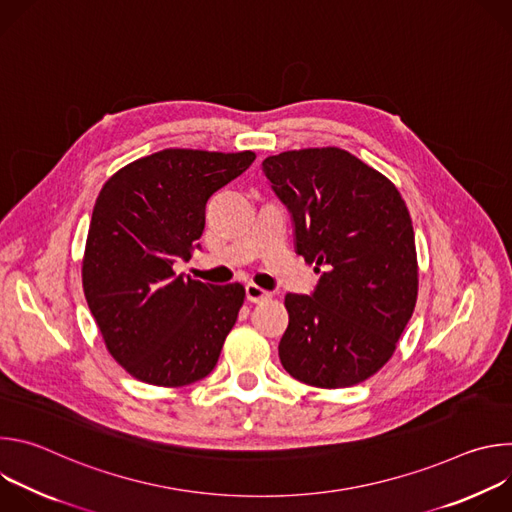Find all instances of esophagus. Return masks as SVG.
I'll return each mask as SVG.
<instances>
[{"label": "esophagus", "mask_w": 512, "mask_h": 512, "mask_svg": "<svg viewBox=\"0 0 512 512\" xmlns=\"http://www.w3.org/2000/svg\"><path fill=\"white\" fill-rule=\"evenodd\" d=\"M245 294H247V300L253 302V304H259V302H265V300L271 298V294H269L267 289H263V287L255 285V283H249L245 287Z\"/></svg>", "instance_id": "1"}]
</instances>
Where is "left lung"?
Listing matches in <instances>:
<instances>
[{"instance_id":"8db88e82","label":"left lung","mask_w":512,"mask_h":512,"mask_svg":"<svg viewBox=\"0 0 512 512\" xmlns=\"http://www.w3.org/2000/svg\"><path fill=\"white\" fill-rule=\"evenodd\" d=\"M263 174L291 212L298 255L320 273L312 296H285L283 369L320 389L367 381L393 356L417 302L405 200L389 178L340 148L269 156Z\"/></svg>"}]
</instances>
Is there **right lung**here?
I'll list each match as a JSON object with an SVG mask.
<instances>
[{
  "label": "right lung",
  "mask_w": 512,
  "mask_h": 512,
  "mask_svg": "<svg viewBox=\"0 0 512 512\" xmlns=\"http://www.w3.org/2000/svg\"><path fill=\"white\" fill-rule=\"evenodd\" d=\"M253 152L162 150L101 188L83 257V289L107 350L156 387L210 375L245 300L241 283L176 275L204 231L206 200L241 176Z\"/></svg>",
  "instance_id": "1"
}]
</instances>
